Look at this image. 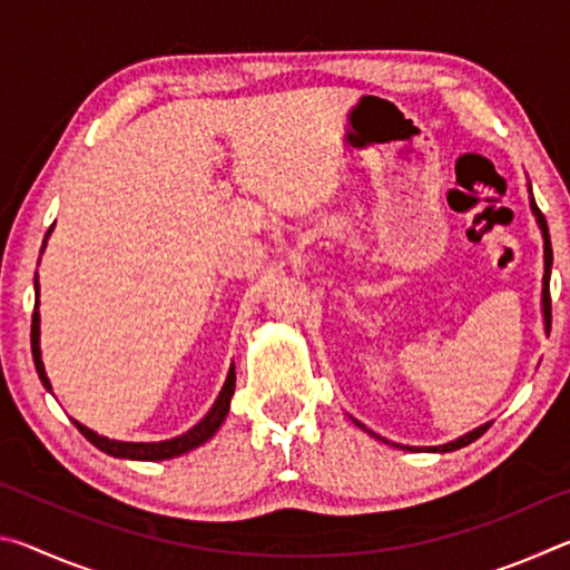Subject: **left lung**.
<instances>
[{"instance_id": "1", "label": "left lung", "mask_w": 570, "mask_h": 570, "mask_svg": "<svg viewBox=\"0 0 570 570\" xmlns=\"http://www.w3.org/2000/svg\"><path fill=\"white\" fill-rule=\"evenodd\" d=\"M530 206H533V214L538 218L540 224V230H543V238H546V276H543V314H546V326H551V264H553V248H551V236H548V224H546V216L540 214V208L535 206V200L530 198ZM360 424V422H356ZM360 428H364V424H360ZM490 428V424H482V428L468 432V435H462L460 440L455 442H448V445H440V448H432V452H450V450H460L470 445L472 440H478L482 432H485Z\"/></svg>"}]
</instances>
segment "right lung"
<instances>
[{"mask_svg": "<svg viewBox=\"0 0 570 570\" xmlns=\"http://www.w3.org/2000/svg\"><path fill=\"white\" fill-rule=\"evenodd\" d=\"M37 282H35V292H37ZM32 360L37 366V374H40V380L47 390L52 392V384L47 380L45 374V366H42V356H40V314H37V302H35V312H32ZM234 390H236V370L230 366L228 377L224 390H220L218 400L214 402V407L206 414L204 420H200L196 428H190L186 435H178L173 440H163V442H118V440H108L102 435H95L92 430L85 428L75 420V428L82 432L85 438H88L95 448L108 452L112 458H128V460H168V458H176L183 455V452H188L193 448L204 445L206 440H210L218 432L220 424H224L228 407H230V397H234Z\"/></svg>", "mask_w": 570, "mask_h": 570, "instance_id": "obj_1", "label": "right lung"}]
</instances>
